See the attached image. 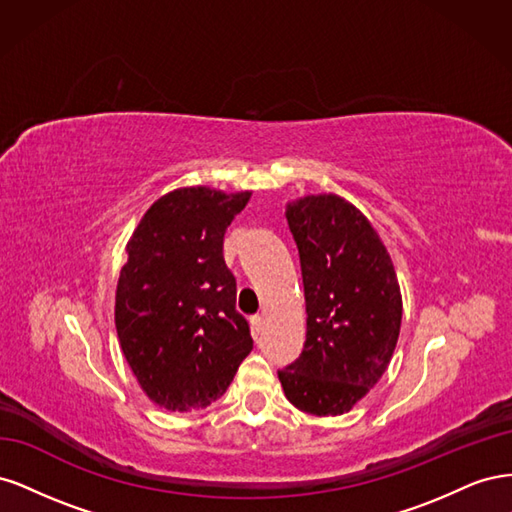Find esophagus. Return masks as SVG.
<instances>
[{"label": "esophagus", "instance_id": "esophagus-1", "mask_svg": "<svg viewBox=\"0 0 512 512\" xmlns=\"http://www.w3.org/2000/svg\"><path fill=\"white\" fill-rule=\"evenodd\" d=\"M250 324H252V331L258 335L262 331V327H265V316L262 314H256L250 318Z\"/></svg>", "mask_w": 512, "mask_h": 512}]
</instances>
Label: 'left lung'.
<instances>
[{"label": "left lung", "mask_w": 512, "mask_h": 512, "mask_svg": "<svg viewBox=\"0 0 512 512\" xmlns=\"http://www.w3.org/2000/svg\"><path fill=\"white\" fill-rule=\"evenodd\" d=\"M299 247L307 335L301 356L277 371L294 408L350 412L391 363L401 327L395 267L365 215L335 194L286 207Z\"/></svg>", "instance_id": "left-lung-1"}]
</instances>
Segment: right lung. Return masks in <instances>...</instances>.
<instances>
[{
    "mask_svg": "<svg viewBox=\"0 0 512 512\" xmlns=\"http://www.w3.org/2000/svg\"><path fill=\"white\" fill-rule=\"evenodd\" d=\"M250 196L205 185L168 192L126 245L115 294L119 344L145 395L170 412L211 406L252 352L224 262V232Z\"/></svg>",
    "mask_w": 512,
    "mask_h": 512,
    "instance_id": "1",
    "label": "right lung"
}]
</instances>
